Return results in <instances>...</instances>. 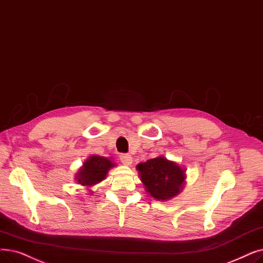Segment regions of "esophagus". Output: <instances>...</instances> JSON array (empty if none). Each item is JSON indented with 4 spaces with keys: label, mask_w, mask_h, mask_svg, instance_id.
<instances>
[{
    "label": "esophagus",
    "mask_w": 263,
    "mask_h": 263,
    "mask_svg": "<svg viewBox=\"0 0 263 263\" xmlns=\"http://www.w3.org/2000/svg\"><path fill=\"white\" fill-rule=\"evenodd\" d=\"M120 161L122 162L123 165L125 166H130L132 164V157L130 155H121L120 156Z\"/></svg>",
    "instance_id": "esophagus-1"
}]
</instances>
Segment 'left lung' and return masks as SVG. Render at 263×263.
Segmentation results:
<instances>
[{
    "label": "left lung",
    "mask_w": 263,
    "mask_h": 263,
    "mask_svg": "<svg viewBox=\"0 0 263 263\" xmlns=\"http://www.w3.org/2000/svg\"><path fill=\"white\" fill-rule=\"evenodd\" d=\"M146 192L158 201L176 197L185 186L186 170L163 156L136 165Z\"/></svg>",
    "instance_id": "1"
}]
</instances>
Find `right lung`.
<instances>
[{
  "mask_svg": "<svg viewBox=\"0 0 263 263\" xmlns=\"http://www.w3.org/2000/svg\"><path fill=\"white\" fill-rule=\"evenodd\" d=\"M114 166H116V164L108 158L98 155L90 156L78 170L75 175V181L89 189L103 180L108 171ZM89 191L91 190L89 189Z\"/></svg>",
  "mask_w": 263,
  "mask_h": 263,
  "instance_id": "add662e5",
  "label": "right lung"
}]
</instances>
